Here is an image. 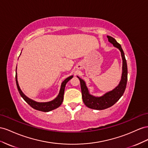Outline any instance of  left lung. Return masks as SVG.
Masks as SVG:
<instances>
[{"label":"left lung","mask_w":148,"mask_h":148,"mask_svg":"<svg viewBox=\"0 0 148 148\" xmlns=\"http://www.w3.org/2000/svg\"><path fill=\"white\" fill-rule=\"evenodd\" d=\"M107 36L110 43H112L114 47L119 49L121 52L123 62H122L121 77L119 85L115 88H114L113 90L106 92L103 95L97 97L90 94L86 82L79 76H77L81 82L82 97L84 104L88 108L98 110H104L112 107L121 97L125 90L128 80L127 64H126L125 54L121 48V46L113 37L110 36Z\"/></svg>","instance_id":"obj_1"}]
</instances>
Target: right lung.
Wrapping results in <instances>:
<instances>
[{"mask_svg": "<svg viewBox=\"0 0 148 148\" xmlns=\"http://www.w3.org/2000/svg\"><path fill=\"white\" fill-rule=\"evenodd\" d=\"M73 77V75H71V76L67 77L64 81L61 83L60 92H59V94L55 99L47 102H38L28 98L27 96H26L23 94L22 90H21L18 82V80H17V73H16V75H15L16 84V86H17L18 90L20 93L21 97H22L25 100V102L30 105L33 108L37 110L44 112H48L51 111L53 110L58 108L62 104L63 99H64V89H65L66 84Z\"/></svg>", "mask_w": 148, "mask_h": 148, "instance_id": "right-lung-1", "label": "right lung"}]
</instances>
